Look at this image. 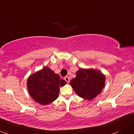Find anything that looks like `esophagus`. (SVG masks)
Here are the masks:
<instances>
[{"label": "esophagus", "mask_w": 134, "mask_h": 134, "mask_svg": "<svg viewBox=\"0 0 134 134\" xmlns=\"http://www.w3.org/2000/svg\"><path fill=\"white\" fill-rule=\"evenodd\" d=\"M64 80H65V81H67V83H69V81H70V79L69 78V77H68V76H65V78H64Z\"/></svg>", "instance_id": "1"}]
</instances>
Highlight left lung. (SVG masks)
Wrapping results in <instances>:
<instances>
[{
	"label": "left lung",
	"instance_id": "1",
	"mask_svg": "<svg viewBox=\"0 0 134 134\" xmlns=\"http://www.w3.org/2000/svg\"><path fill=\"white\" fill-rule=\"evenodd\" d=\"M105 81V76L101 72L80 69L76 72V77L71 80L70 84L79 96L91 100L101 92Z\"/></svg>",
	"mask_w": 134,
	"mask_h": 134
}]
</instances>
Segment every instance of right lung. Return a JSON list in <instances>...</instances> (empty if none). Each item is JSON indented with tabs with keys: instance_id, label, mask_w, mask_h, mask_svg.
Instances as JSON below:
<instances>
[{
	"instance_id": "obj_1",
	"label": "right lung",
	"mask_w": 134,
	"mask_h": 134,
	"mask_svg": "<svg viewBox=\"0 0 134 134\" xmlns=\"http://www.w3.org/2000/svg\"><path fill=\"white\" fill-rule=\"evenodd\" d=\"M66 84L48 67L36 72L29 77L27 83L28 91L31 98L41 105H48L57 99L60 87Z\"/></svg>"
}]
</instances>
